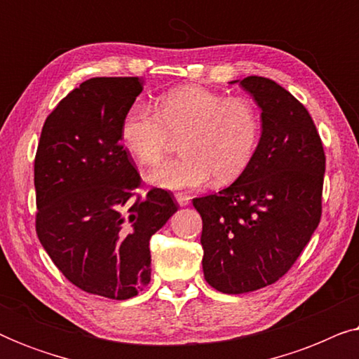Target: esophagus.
<instances>
[{
	"label": "esophagus",
	"mask_w": 359,
	"mask_h": 359,
	"mask_svg": "<svg viewBox=\"0 0 359 359\" xmlns=\"http://www.w3.org/2000/svg\"><path fill=\"white\" fill-rule=\"evenodd\" d=\"M175 198H176V203H178L181 208H184V205H188L189 204V201H191V198L186 193H176L175 194Z\"/></svg>",
	"instance_id": "obj_1"
}]
</instances>
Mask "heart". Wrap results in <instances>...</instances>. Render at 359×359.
<instances>
[{"label": "heart", "instance_id": "heart-1", "mask_svg": "<svg viewBox=\"0 0 359 359\" xmlns=\"http://www.w3.org/2000/svg\"><path fill=\"white\" fill-rule=\"evenodd\" d=\"M181 137L184 156L156 166L147 180L163 189L201 188L214 176L225 184L252 165L262 139V117L247 97L184 86L161 96L160 112L135 102L121 124L122 144L140 165L158 163Z\"/></svg>", "mask_w": 359, "mask_h": 359}]
</instances>
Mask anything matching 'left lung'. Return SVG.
<instances>
[{
	"label": "left lung",
	"mask_w": 359,
	"mask_h": 359,
	"mask_svg": "<svg viewBox=\"0 0 359 359\" xmlns=\"http://www.w3.org/2000/svg\"><path fill=\"white\" fill-rule=\"evenodd\" d=\"M230 83L262 109V139L245 173L193 205L203 217L205 281L224 294H245L283 278L316 232L325 154L311 114L276 81Z\"/></svg>",
	"instance_id": "1"
}]
</instances>
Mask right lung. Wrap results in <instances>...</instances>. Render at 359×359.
<instances>
[{
	"label": "right lung",
	"mask_w": 359,
	"mask_h": 359,
	"mask_svg": "<svg viewBox=\"0 0 359 359\" xmlns=\"http://www.w3.org/2000/svg\"><path fill=\"white\" fill-rule=\"evenodd\" d=\"M135 76H97L58 102L42 127L36 163V230L68 281L126 301L150 281L151 235L178 210L165 189L140 186L121 124L142 93Z\"/></svg>",
	"instance_id": "right-lung-1"
}]
</instances>
